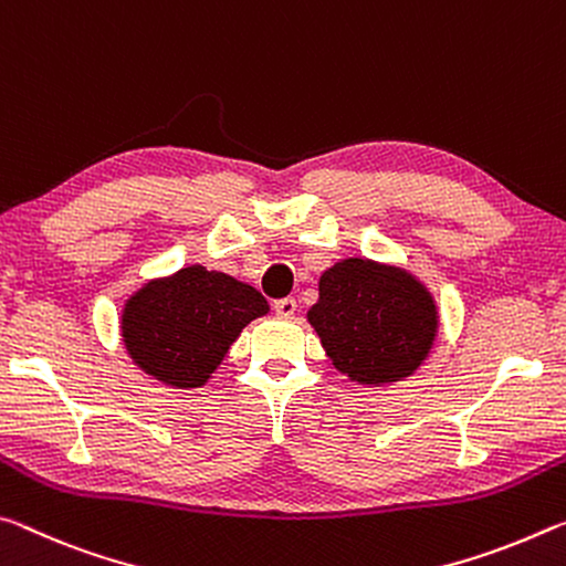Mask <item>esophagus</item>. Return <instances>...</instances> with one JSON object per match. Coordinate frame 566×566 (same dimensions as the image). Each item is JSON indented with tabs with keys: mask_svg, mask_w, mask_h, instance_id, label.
<instances>
[{
	"mask_svg": "<svg viewBox=\"0 0 566 566\" xmlns=\"http://www.w3.org/2000/svg\"><path fill=\"white\" fill-rule=\"evenodd\" d=\"M295 308H298V303H295L293 298H281V301H275V305H273L275 316H281V318H291Z\"/></svg>",
	"mask_w": 566,
	"mask_h": 566,
	"instance_id": "esophagus-1",
	"label": "esophagus"
}]
</instances>
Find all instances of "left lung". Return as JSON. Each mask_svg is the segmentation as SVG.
Segmentation results:
<instances>
[{
    "label": "left lung",
    "mask_w": 566,
    "mask_h": 566,
    "mask_svg": "<svg viewBox=\"0 0 566 566\" xmlns=\"http://www.w3.org/2000/svg\"><path fill=\"white\" fill-rule=\"evenodd\" d=\"M305 318L336 370L358 386L413 376L439 336V305L419 275L394 263L346 258L323 271Z\"/></svg>",
    "instance_id": "left-lung-1"
}]
</instances>
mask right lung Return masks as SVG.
<instances>
[{
  "instance_id": "1",
  "label": "right lung",
  "mask_w": 566,
  "mask_h": 566,
  "mask_svg": "<svg viewBox=\"0 0 566 566\" xmlns=\"http://www.w3.org/2000/svg\"><path fill=\"white\" fill-rule=\"evenodd\" d=\"M268 311L253 285L196 263L129 293L119 336L129 360L153 381L192 391L210 381L248 323Z\"/></svg>"
}]
</instances>
